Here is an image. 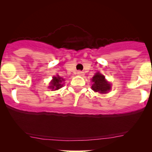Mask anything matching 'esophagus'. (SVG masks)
Segmentation results:
<instances>
[{
	"instance_id": "esophagus-1",
	"label": "esophagus",
	"mask_w": 152,
	"mask_h": 152,
	"mask_svg": "<svg viewBox=\"0 0 152 152\" xmlns=\"http://www.w3.org/2000/svg\"><path fill=\"white\" fill-rule=\"evenodd\" d=\"M77 74L78 75V76H83V75H84V73L83 72V71H78V72H77Z\"/></svg>"
}]
</instances>
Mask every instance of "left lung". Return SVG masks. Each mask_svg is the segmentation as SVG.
<instances>
[{"mask_svg": "<svg viewBox=\"0 0 152 152\" xmlns=\"http://www.w3.org/2000/svg\"><path fill=\"white\" fill-rule=\"evenodd\" d=\"M92 81L94 82L91 88L94 91L106 94L111 89V85L105 80V77L99 73L94 75Z\"/></svg>", "mask_w": 152, "mask_h": 152, "instance_id": "obj_1", "label": "left lung"}]
</instances>
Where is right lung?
<instances>
[{"label": "right lung", "instance_id": "obj_1", "mask_svg": "<svg viewBox=\"0 0 152 152\" xmlns=\"http://www.w3.org/2000/svg\"><path fill=\"white\" fill-rule=\"evenodd\" d=\"M64 80L62 78H61L60 76H58L57 77L54 76L53 78V80H52L51 83H50V86L49 88H51V89L54 90H58L60 88H61L63 85L61 84V82L64 81Z\"/></svg>", "mask_w": 152, "mask_h": 152}]
</instances>
